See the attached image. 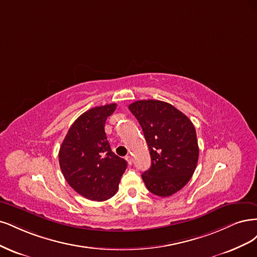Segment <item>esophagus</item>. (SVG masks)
Returning a JSON list of instances; mask_svg holds the SVG:
<instances>
[{"label":"esophagus","mask_w":257,"mask_h":257,"mask_svg":"<svg viewBox=\"0 0 257 257\" xmlns=\"http://www.w3.org/2000/svg\"><path fill=\"white\" fill-rule=\"evenodd\" d=\"M126 160L128 161V163L131 165L132 164V157L129 155V156H126Z\"/></svg>","instance_id":"1"}]
</instances>
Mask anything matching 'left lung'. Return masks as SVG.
Here are the masks:
<instances>
[{"label": "left lung", "instance_id": "8db88e82", "mask_svg": "<svg viewBox=\"0 0 257 257\" xmlns=\"http://www.w3.org/2000/svg\"><path fill=\"white\" fill-rule=\"evenodd\" d=\"M150 148L152 165L142 174L148 191L167 197L191 179L198 160L196 131L192 121L172 104L139 100L129 105Z\"/></svg>", "mask_w": 257, "mask_h": 257}]
</instances>
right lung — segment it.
<instances>
[{"mask_svg":"<svg viewBox=\"0 0 257 257\" xmlns=\"http://www.w3.org/2000/svg\"><path fill=\"white\" fill-rule=\"evenodd\" d=\"M116 103L96 106L69 128L59 153L63 175L69 186L90 201L102 202L117 192L127 161L115 155L104 132L106 118Z\"/></svg>","mask_w":257,"mask_h":257,"instance_id":"obj_1","label":"right lung"}]
</instances>
